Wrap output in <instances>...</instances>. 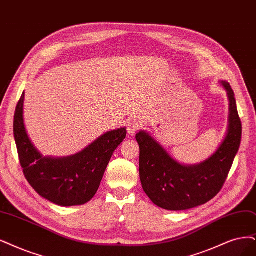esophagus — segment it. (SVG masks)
Listing matches in <instances>:
<instances>
[{"label":"esophagus","instance_id":"1","mask_svg":"<svg viewBox=\"0 0 256 256\" xmlns=\"http://www.w3.org/2000/svg\"><path fill=\"white\" fill-rule=\"evenodd\" d=\"M139 128H140V124L136 120H132L128 123V133L130 136H135V134L137 133Z\"/></svg>","mask_w":256,"mask_h":256}]
</instances>
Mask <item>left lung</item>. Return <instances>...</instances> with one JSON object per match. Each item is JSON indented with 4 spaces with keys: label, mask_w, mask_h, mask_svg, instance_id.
<instances>
[{
    "label": "left lung",
    "mask_w": 256,
    "mask_h": 256,
    "mask_svg": "<svg viewBox=\"0 0 256 256\" xmlns=\"http://www.w3.org/2000/svg\"><path fill=\"white\" fill-rule=\"evenodd\" d=\"M222 84L230 101L228 134L215 154L200 164H178L146 132L136 135L141 184L150 200L162 209L182 211L210 202L228 177L240 146L242 121L231 85Z\"/></svg>",
    "instance_id": "obj_1"
}]
</instances>
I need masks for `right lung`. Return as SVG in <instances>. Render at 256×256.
<instances>
[{
	"label": "right lung",
	"mask_w": 256,
	"mask_h": 256,
	"mask_svg": "<svg viewBox=\"0 0 256 256\" xmlns=\"http://www.w3.org/2000/svg\"><path fill=\"white\" fill-rule=\"evenodd\" d=\"M24 92L14 119L18 159L34 190L58 206L84 204L97 193L114 150L126 136V128L108 132L82 152L65 158L43 157L32 144L23 120Z\"/></svg>",
	"instance_id": "right-lung-1"
}]
</instances>
